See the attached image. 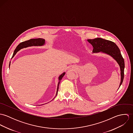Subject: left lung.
I'll use <instances>...</instances> for the list:
<instances>
[{
	"mask_svg": "<svg viewBox=\"0 0 133 133\" xmlns=\"http://www.w3.org/2000/svg\"><path fill=\"white\" fill-rule=\"evenodd\" d=\"M87 40L93 46V53L105 54L111 56L116 61L120 69L121 81L119 84L120 87L122 83L124 78L125 65L124 59L121 54L120 51L118 46L113 42L103 38H96L94 39H88Z\"/></svg>",
	"mask_w": 133,
	"mask_h": 133,
	"instance_id": "8db88e82",
	"label": "left lung"
}]
</instances>
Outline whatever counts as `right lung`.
I'll return each mask as SVG.
<instances>
[{
    "instance_id": "right-lung-1",
    "label": "right lung",
    "mask_w": 133,
    "mask_h": 133,
    "mask_svg": "<svg viewBox=\"0 0 133 133\" xmlns=\"http://www.w3.org/2000/svg\"><path fill=\"white\" fill-rule=\"evenodd\" d=\"M45 39H42V38L31 39L29 40L22 42L20 43L18 45L17 48L15 50L12 58H13V57H14V56L16 55V54L17 53V52H18L19 50L21 49L29 47V46H43L45 44ZM10 64H9V68H10ZM65 74V72H64L62 74H61L58 77L59 82H58V85H57V92H56V94L55 97L57 96V94H58V89H59V85L60 82L61 80L62 79V77L64 76ZM55 97L53 98V99L55 98Z\"/></svg>"
}]
</instances>
